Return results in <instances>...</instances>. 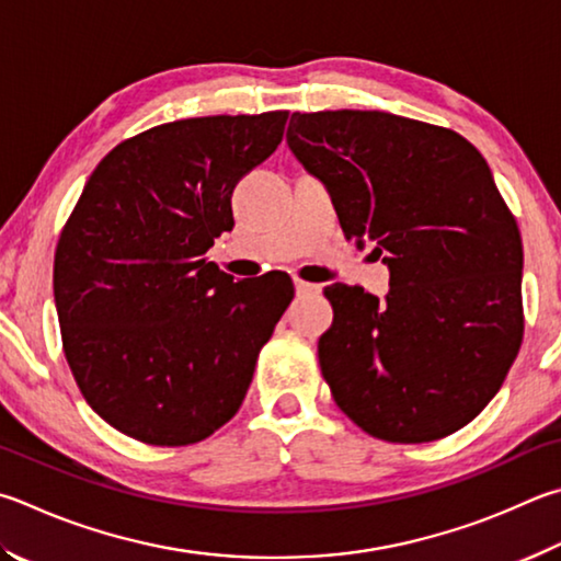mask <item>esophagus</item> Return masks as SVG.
Instances as JSON below:
<instances>
[{
	"instance_id": "34e87169",
	"label": "esophagus",
	"mask_w": 561,
	"mask_h": 561,
	"mask_svg": "<svg viewBox=\"0 0 561 561\" xmlns=\"http://www.w3.org/2000/svg\"><path fill=\"white\" fill-rule=\"evenodd\" d=\"M294 289H297L299 297H307V294H319V291H321L319 284L304 282V279H299V277H294Z\"/></svg>"
}]
</instances>
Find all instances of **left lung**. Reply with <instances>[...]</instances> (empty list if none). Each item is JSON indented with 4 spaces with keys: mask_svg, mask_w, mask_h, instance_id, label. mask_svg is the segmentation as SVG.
Wrapping results in <instances>:
<instances>
[{
    "mask_svg": "<svg viewBox=\"0 0 561 561\" xmlns=\"http://www.w3.org/2000/svg\"><path fill=\"white\" fill-rule=\"evenodd\" d=\"M287 145L329 188L345 238L375 242L385 301L323 294L319 363L335 404L375 439L461 430L501 390L523 343V240L491 169L454 129L378 110L294 112Z\"/></svg>",
    "mask_w": 561,
    "mask_h": 561,
    "instance_id": "obj_1",
    "label": "left lung"
}]
</instances>
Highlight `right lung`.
I'll use <instances>...</instances> for the list:
<instances>
[{
    "label": "right lung",
    "instance_id": "add662e5",
    "mask_svg": "<svg viewBox=\"0 0 561 561\" xmlns=\"http://www.w3.org/2000/svg\"><path fill=\"white\" fill-rule=\"evenodd\" d=\"M289 112L191 117L125 139L60 232L54 297L85 402L151 446L203 442L236 416L294 299L289 274L232 282L206 252L232 230V188Z\"/></svg>",
    "mask_w": 561,
    "mask_h": 561
}]
</instances>
